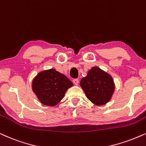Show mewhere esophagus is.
<instances>
[{
	"label": "esophagus",
	"instance_id": "obj_1",
	"mask_svg": "<svg viewBox=\"0 0 146 146\" xmlns=\"http://www.w3.org/2000/svg\"><path fill=\"white\" fill-rule=\"evenodd\" d=\"M73 82L75 85H78V83H79V80H78V79H74V80H73Z\"/></svg>",
	"mask_w": 146,
	"mask_h": 146
}]
</instances>
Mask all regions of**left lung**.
I'll return each instance as SVG.
<instances>
[{
  "label": "left lung",
  "mask_w": 146,
  "mask_h": 146,
  "mask_svg": "<svg viewBox=\"0 0 146 146\" xmlns=\"http://www.w3.org/2000/svg\"><path fill=\"white\" fill-rule=\"evenodd\" d=\"M80 84L86 97L96 105L107 103L115 90L113 78L98 67H92Z\"/></svg>",
  "instance_id": "left-lung-1"
}]
</instances>
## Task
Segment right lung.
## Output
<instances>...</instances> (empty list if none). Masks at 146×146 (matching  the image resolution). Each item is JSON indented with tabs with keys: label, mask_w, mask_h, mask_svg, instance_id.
Masks as SVG:
<instances>
[{
	"label": "right lung",
	"mask_w": 146,
	"mask_h": 146,
	"mask_svg": "<svg viewBox=\"0 0 146 146\" xmlns=\"http://www.w3.org/2000/svg\"><path fill=\"white\" fill-rule=\"evenodd\" d=\"M73 83L65 75L50 69L40 72L34 78L32 89L43 105L54 107L64 98Z\"/></svg>",
	"instance_id": "obj_1"
}]
</instances>
